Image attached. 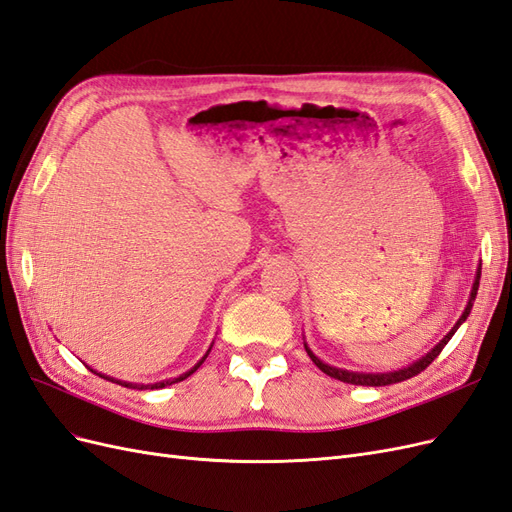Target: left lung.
<instances>
[{
    "instance_id": "1",
    "label": "left lung",
    "mask_w": 512,
    "mask_h": 512,
    "mask_svg": "<svg viewBox=\"0 0 512 512\" xmlns=\"http://www.w3.org/2000/svg\"><path fill=\"white\" fill-rule=\"evenodd\" d=\"M478 282H480V267L476 269V277H474V284H472V292H470V299H468V305H466V309H463V314H461V318L455 322V327L448 331L440 342L433 346L425 356H421V359H416L414 363H410V365H406V367H401V369H393V371H376V374H367V371H350V369H342V367H333V365H329V363H324V361H320L318 356L309 350V346L303 342V346H305V350H307V354H309V359H312L314 363H316V367L320 369V371H324V374L327 376H331V378H335V380H342V382H346V384H356V386H386V384H395V382H401V380H408V378H412V376H418L421 374V371L425 369V367H429V363L436 359V356L442 352V348L448 344V339H451L453 335H455V331L461 327L463 322H466V318L470 316V312H472V305H474V299H476V292H478Z\"/></svg>"
}]
</instances>
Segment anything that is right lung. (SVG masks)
Here are the masks:
<instances>
[{
  "label": "right lung",
  "mask_w": 512,
  "mask_h": 512,
  "mask_svg": "<svg viewBox=\"0 0 512 512\" xmlns=\"http://www.w3.org/2000/svg\"><path fill=\"white\" fill-rule=\"evenodd\" d=\"M213 346V344H211ZM211 346H209V350L205 352V356H203V359H200L192 369H188V371H185V374H181V376H177V378H168V380H160V382H153V384H134V382H126V380H115V378H111V376H106V374H100V371H96V369H91V371H94V374L96 376H100V378H104V380H111V382H117V384H121V386H128V389H138V391H145V389H164V386H170V384H175V382H181V380H185V378H188V376H192L194 374V371L200 367V365H203L205 363V359H207V354L211 352Z\"/></svg>",
  "instance_id": "add662e5"
}]
</instances>
